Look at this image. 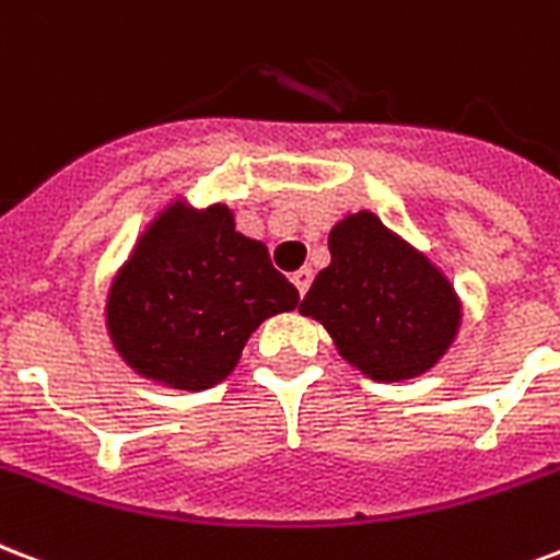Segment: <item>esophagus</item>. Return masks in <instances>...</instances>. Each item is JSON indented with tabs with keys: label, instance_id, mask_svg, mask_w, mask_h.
I'll return each mask as SVG.
<instances>
[{
	"label": "esophagus",
	"instance_id": "1",
	"mask_svg": "<svg viewBox=\"0 0 560 560\" xmlns=\"http://www.w3.org/2000/svg\"><path fill=\"white\" fill-rule=\"evenodd\" d=\"M311 279H314V272H311V270H299V272H293V284H296L299 296H305V293H308Z\"/></svg>",
	"mask_w": 560,
	"mask_h": 560
}]
</instances>
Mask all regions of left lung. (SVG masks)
<instances>
[{
  "mask_svg": "<svg viewBox=\"0 0 560 560\" xmlns=\"http://www.w3.org/2000/svg\"><path fill=\"white\" fill-rule=\"evenodd\" d=\"M331 264L299 311L319 319L340 355L375 382H402L441 361L458 331L455 290L370 211L328 234Z\"/></svg>",
  "mask_w": 560,
  "mask_h": 560,
  "instance_id": "1",
  "label": "left lung"
}]
</instances>
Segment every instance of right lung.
<instances>
[{
	"mask_svg": "<svg viewBox=\"0 0 560 560\" xmlns=\"http://www.w3.org/2000/svg\"><path fill=\"white\" fill-rule=\"evenodd\" d=\"M296 302V288L272 267L267 246L234 232L225 205H173L110 284L108 328L140 375L205 390L232 373L264 319Z\"/></svg>",
	"mask_w": 560,
	"mask_h": 560,
	"instance_id": "right-lung-1",
	"label": "right lung"
}]
</instances>
